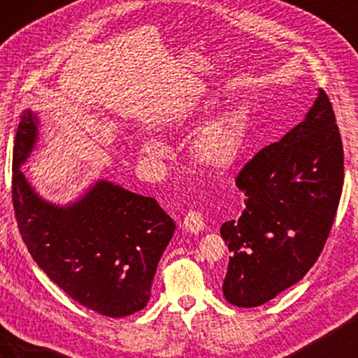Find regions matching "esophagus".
Masks as SVG:
<instances>
[{
  "instance_id": "esophagus-1",
  "label": "esophagus",
  "mask_w": 358,
  "mask_h": 358,
  "mask_svg": "<svg viewBox=\"0 0 358 358\" xmlns=\"http://www.w3.org/2000/svg\"><path fill=\"white\" fill-rule=\"evenodd\" d=\"M182 224H184L185 231H189V233H200L205 228L203 217H202V213H199V212H189L184 217Z\"/></svg>"
}]
</instances>
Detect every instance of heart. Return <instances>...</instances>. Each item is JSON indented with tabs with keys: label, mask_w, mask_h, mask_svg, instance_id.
Returning a JSON list of instances; mask_svg holds the SVG:
<instances>
[{
	"label": "heart",
	"mask_w": 358,
	"mask_h": 358,
	"mask_svg": "<svg viewBox=\"0 0 358 358\" xmlns=\"http://www.w3.org/2000/svg\"><path fill=\"white\" fill-rule=\"evenodd\" d=\"M222 104V96L212 92L200 101L192 117H203ZM249 131V109L246 106H229L205 124L192 143V155L200 166L208 169H227L239 158ZM141 148L153 158H163L166 146L158 138H143Z\"/></svg>",
	"instance_id": "b5f03b06"
}]
</instances>
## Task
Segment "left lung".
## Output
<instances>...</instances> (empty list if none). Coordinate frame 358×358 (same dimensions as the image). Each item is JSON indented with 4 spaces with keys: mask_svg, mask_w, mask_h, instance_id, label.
Segmentation results:
<instances>
[{
    "mask_svg": "<svg viewBox=\"0 0 358 358\" xmlns=\"http://www.w3.org/2000/svg\"><path fill=\"white\" fill-rule=\"evenodd\" d=\"M344 184V151L334 110L317 90L305 119L241 169V217L220 228L228 244L223 295L264 305L300 282L324 248Z\"/></svg>",
    "mask_w": 358,
    "mask_h": 358,
    "instance_id": "left-lung-1",
    "label": "left lung"
}]
</instances>
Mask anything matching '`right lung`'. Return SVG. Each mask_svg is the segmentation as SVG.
Here are the masks:
<instances>
[{
  "label": "right lung",
  "instance_id": "obj_1",
  "mask_svg": "<svg viewBox=\"0 0 358 358\" xmlns=\"http://www.w3.org/2000/svg\"><path fill=\"white\" fill-rule=\"evenodd\" d=\"M37 112L24 110L13 151V203L37 266L68 296L109 317L143 310L174 220L151 197L97 179L65 205L42 197L21 168L38 141Z\"/></svg>",
  "mask_w": 358,
  "mask_h": 358
}]
</instances>
